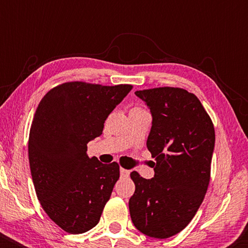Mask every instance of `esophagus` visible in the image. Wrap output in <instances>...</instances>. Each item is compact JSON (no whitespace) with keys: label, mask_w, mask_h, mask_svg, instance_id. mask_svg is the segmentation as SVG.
I'll return each instance as SVG.
<instances>
[{"label":"esophagus","mask_w":248,"mask_h":248,"mask_svg":"<svg viewBox=\"0 0 248 248\" xmlns=\"http://www.w3.org/2000/svg\"><path fill=\"white\" fill-rule=\"evenodd\" d=\"M120 172H121V177H128V176H130V170H127V169L121 168Z\"/></svg>","instance_id":"1"}]
</instances>
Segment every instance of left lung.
Segmentation results:
<instances>
[{
	"mask_svg": "<svg viewBox=\"0 0 248 248\" xmlns=\"http://www.w3.org/2000/svg\"><path fill=\"white\" fill-rule=\"evenodd\" d=\"M135 94L150 109L147 147L155 162L151 179L131 172L135 192L128 208L137 229L164 239L182 232L204 199L215 127L199 98L181 88H155Z\"/></svg>",
	"mask_w": 248,
	"mask_h": 248,
	"instance_id": "obj_1",
	"label": "left lung"
}]
</instances>
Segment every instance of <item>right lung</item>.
<instances>
[{
  "mask_svg": "<svg viewBox=\"0 0 248 248\" xmlns=\"http://www.w3.org/2000/svg\"><path fill=\"white\" fill-rule=\"evenodd\" d=\"M131 90L130 84L66 82L37 107L28 143L33 186L47 216L67 232H86L99 222L120 177V166L89 158L87 144L103 134L108 115Z\"/></svg>",
  "mask_w": 248,
  "mask_h": 248,
  "instance_id": "1",
  "label": "right lung"
}]
</instances>
